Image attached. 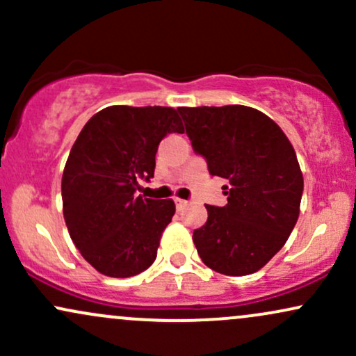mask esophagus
<instances>
[{"label":"esophagus","mask_w":356,"mask_h":356,"mask_svg":"<svg viewBox=\"0 0 356 356\" xmlns=\"http://www.w3.org/2000/svg\"><path fill=\"white\" fill-rule=\"evenodd\" d=\"M174 202H175V209H177V211H182L184 207H186L187 204H189L187 201H184V199H179V197H175Z\"/></svg>","instance_id":"esophagus-1"}]
</instances>
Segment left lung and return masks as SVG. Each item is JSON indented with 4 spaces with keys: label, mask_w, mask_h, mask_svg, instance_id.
I'll return each mask as SVG.
<instances>
[{
    "label": "left lung",
    "mask_w": 356,
    "mask_h": 356,
    "mask_svg": "<svg viewBox=\"0 0 356 356\" xmlns=\"http://www.w3.org/2000/svg\"><path fill=\"white\" fill-rule=\"evenodd\" d=\"M177 112L209 174L229 181L226 206H206L207 222L192 234L202 263L226 276L259 271L300 216L303 174L291 142L275 120L244 105Z\"/></svg>",
    "instance_id": "1"
}]
</instances>
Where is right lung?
Here are the masks:
<instances>
[{"mask_svg":"<svg viewBox=\"0 0 356 356\" xmlns=\"http://www.w3.org/2000/svg\"><path fill=\"white\" fill-rule=\"evenodd\" d=\"M172 132H184L177 110L112 105L90 118L72 147L61 177L65 222L102 275L136 276L155 261L175 204L136 191L154 177L157 147Z\"/></svg>","mask_w":356,"mask_h":356,"instance_id":"right-lung-1","label":"right lung"}]
</instances>
